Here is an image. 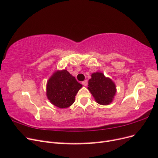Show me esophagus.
I'll use <instances>...</instances> for the list:
<instances>
[{
    "label": "esophagus",
    "instance_id": "esophagus-1",
    "mask_svg": "<svg viewBox=\"0 0 158 158\" xmlns=\"http://www.w3.org/2000/svg\"><path fill=\"white\" fill-rule=\"evenodd\" d=\"M82 84L83 85H84V86H86V85H88V81L87 80H84V81H83V82H82Z\"/></svg>",
    "mask_w": 158,
    "mask_h": 158
}]
</instances>
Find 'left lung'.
<instances>
[{"instance_id":"1","label":"left lung","mask_w":158,"mask_h":158,"mask_svg":"<svg viewBox=\"0 0 158 158\" xmlns=\"http://www.w3.org/2000/svg\"><path fill=\"white\" fill-rule=\"evenodd\" d=\"M96 102L106 106L111 103L116 94L115 84L111 79L106 78L102 73L92 74V78L88 81V87Z\"/></svg>"}]
</instances>
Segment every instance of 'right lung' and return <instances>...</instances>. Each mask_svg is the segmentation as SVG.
<instances>
[{"mask_svg":"<svg viewBox=\"0 0 158 158\" xmlns=\"http://www.w3.org/2000/svg\"><path fill=\"white\" fill-rule=\"evenodd\" d=\"M82 87L67 70H57L47 82V97L55 106L67 108L73 104L76 94Z\"/></svg>","mask_w":158,"mask_h":158,"instance_id":"1","label":"right lung"}]
</instances>
